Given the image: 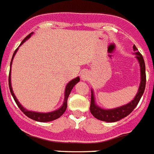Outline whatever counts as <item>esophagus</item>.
<instances>
[{
    "label": "esophagus",
    "instance_id": "34e87169",
    "mask_svg": "<svg viewBox=\"0 0 154 154\" xmlns=\"http://www.w3.org/2000/svg\"><path fill=\"white\" fill-rule=\"evenodd\" d=\"M88 77H89V75H88V72H86V71L82 72L81 79H82V81H87V80L88 79Z\"/></svg>",
    "mask_w": 154,
    "mask_h": 154
}]
</instances>
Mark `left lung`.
<instances>
[{
    "label": "left lung",
    "instance_id": "1",
    "mask_svg": "<svg viewBox=\"0 0 154 154\" xmlns=\"http://www.w3.org/2000/svg\"><path fill=\"white\" fill-rule=\"evenodd\" d=\"M134 51L135 52V57L137 60L140 65V82L138 91L134 99L129 103L126 104L122 106L118 107V108H111V109H105L98 106L95 102V98H94V91L91 88V105H90V111L91 115L95 118L101 121H105V122H116L120 121L122 118H125L130 115L137 107V104L139 103L140 100L141 98L146 86V71H145V63L142 55L140 54L138 49H137L136 46L134 45L133 46Z\"/></svg>",
    "mask_w": 154,
    "mask_h": 154
}]
</instances>
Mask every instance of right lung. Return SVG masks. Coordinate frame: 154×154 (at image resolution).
Segmentation results:
<instances>
[{"mask_svg": "<svg viewBox=\"0 0 154 154\" xmlns=\"http://www.w3.org/2000/svg\"><path fill=\"white\" fill-rule=\"evenodd\" d=\"M33 34V33H31L25 38L21 43L20 44L19 47L23 44V43H24L28 39L31 37V36ZM19 47H17V49H16L13 54L12 56V59H11V65H10V72H9V88H10V91H11V94H12L13 98L14 99L15 102L16 104L17 105V106L19 107L20 109L23 112L24 115H26L28 118H31V119L34 120V121H39V122H49V121H54V120L57 119L59 118L60 117H61L62 115L64 114V112L66 111V108H67V100L69 96V94L71 92L72 89L73 88V87L75 85L79 82L80 81V79L79 77H76V78L73 79H72L66 85V88H65V94H64V101H63V105L62 106L60 107V108H58V109L55 110V111H49V112H37V111H29L27 110L26 108H25L23 106L21 105L20 103L19 102V101L17 100V97L15 96L14 93V91H13V88H12V85H11V66H12V63H13V60H14V58L15 55H16L17 52L18 51V49H19Z\"/></svg>", "mask_w": 154, "mask_h": 154, "instance_id": "add662e5", "label": "right lung"}]
</instances>
